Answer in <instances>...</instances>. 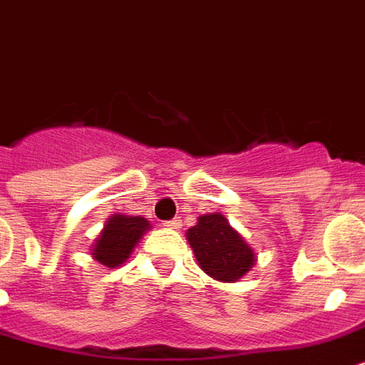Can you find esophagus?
Masks as SVG:
<instances>
[{"mask_svg": "<svg viewBox=\"0 0 365 365\" xmlns=\"http://www.w3.org/2000/svg\"><path fill=\"white\" fill-rule=\"evenodd\" d=\"M165 226H167V228H173V230H178V228H180V226H182V220H180V219H173V220H167V222H165Z\"/></svg>", "mask_w": 365, "mask_h": 365, "instance_id": "obj_1", "label": "esophagus"}]
</instances>
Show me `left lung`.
I'll return each mask as SVG.
<instances>
[{
	"instance_id": "1",
	"label": "left lung",
	"mask_w": 365,
	"mask_h": 365,
	"mask_svg": "<svg viewBox=\"0 0 365 365\" xmlns=\"http://www.w3.org/2000/svg\"><path fill=\"white\" fill-rule=\"evenodd\" d=\"M185 235L200 269L215 280H240L256 263V254L249 243L220 213L198 217L197 225Z\"/></svg>"
}]
</instances>
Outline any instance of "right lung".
Masks as SVG:
<instances>
[{"label":"right lung","mask_w":365,"mask_h":365,"mask_svg":"<svg viewBox=\"0 0 365 365\" xmlns=\"http://www.w3.org/2000/svg\"><path fill=\"white\" fill-rule=\"evenodd\" d=\"M150 230V222L145 217H131L116 213L107 219L102 234L93 245V258L109 269H115L130 258L131 250Z\"/></svg>","instance_id":"obj_1"}]
</instances>
